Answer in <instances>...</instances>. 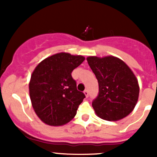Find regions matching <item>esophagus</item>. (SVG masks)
Here are the masks:
<instances>
[{"instance_id": "esophagus-1", "label": "esophagus", "mask_w": 157, "mask_h": 157, "mask_svg": "<svg viewBox=\"0 0 157 157\" xmlns=\"http://www.w3.org/2000/svg\"><path fill=\"white\" fill-rule=\"evenodd\" d=\"M84 94H85L86 98H88V97H89V91H88V90H84Z\"/></svg>"}]
</instances>
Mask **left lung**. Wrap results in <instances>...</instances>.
Returning <instances> with one entry per match:
<instances>
[{"label": "left lung", "instance_id": "1", "mask_svg": "<svg viewBox=\"0 0 157 157\" xmlns=\"http://www.w3.org/2000/svg\"><path fill=\"white\" fill-rule=\"evenodd\" d=\"M86 59L99 84V94L92 103L96 115L107 121L128 116L139 96L138 79L131 69L113 56H88Z\"/></svg>", "mask_w": 157, "mask_h": 157}]
</instances>
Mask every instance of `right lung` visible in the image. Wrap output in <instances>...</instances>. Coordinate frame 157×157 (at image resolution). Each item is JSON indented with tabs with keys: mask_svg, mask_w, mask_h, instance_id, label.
I'll use <instances>...</instances> for the list:
<instances>
[{
	"mask_svg": "<svg viewBox=\"0 0 157 157\" xmlns=\"http://www.w3.org/2000/svg\"><path fill=\"white\" fill-rule=\"evenodd\" d=\"M85 59L80 55L59 52L40 62L30 77L32 107L40 120L49 126H63L75 116L85 94L77 90L72 71Z\"/></svg>",
	"mask_w": 157,
	"mask_h": 157,
	"instance_id": "1",
	"label": "right lung"
}]
</instances>
